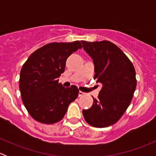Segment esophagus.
<instances>
[{"label": "esophagus", "mask_w": 156, "mask_h": 156, "mask_svg": "<svg viewBox=\"0 0 156 156\" xmlns=\"http://www.w3.org/2000/svg\"><path fill=\"white\" fill-rule=\"evenodd\" d=\"M84 93L82 92V91H79V92H78V96H79V97H81V96H84Z\"/></svg>", "instance_id": "1"}]
</instances>
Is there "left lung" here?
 Returning <instances> with one entry per match:
<instances>
[{"instance_id":"left-lung-1","label":"left lung","mask_w":156,"mask_h":156,"mask_svg":"<svg viewBox=\"0 0 156 156\" xmlns=\"http://www.w3.org/2000/svg\"><path fill=\"white\" fill-rule=\"evenodd\" d=\"M81 44L93 59L94 79L102 84L98 98L82 111L84 119L95 127H106L121 119L133 98L136 86L134 67L115 44L108 41Z\"/></svg>"}]
</instances>
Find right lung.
<instances>
[{
    "mask_svg": "<svg viewBox=\"0 0 156 156\" xmlns=\"http://www.w3.org/2000/svg\"><path fill=\"white\" fill-rule=\"evenodd\" d=\"M82 48L78 41L51 43L31 53L20 72L22 100L29 115L37 122L54 124L62 120L69 105L78 97L76 86L59 84L67 58Z\"/></svg>",
    "mask_w": 156,
    "mask_h": 156,
    "instance_id": "1",
    "label": "right lung"
}]
</instances>
